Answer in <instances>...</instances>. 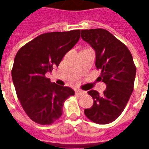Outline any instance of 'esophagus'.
Listing matches in <instances>:
<instances>
[{
    "label": "esophagus",
    "mask_w": 149,
    "mask_h": 149,
    "mask_svg": "<svg viewBox=\"0 0 149 149\" xmlns=\"http://www.w3.org/2000/svg\"><path fill=\"white\" fill-rule=\"evenodd\" d=\"M75 93L77 96H81V95H84V92H83L82 90H80V89H77V90L75 91Z\"/></svg>",
    "instance_id": "obj_1"
}]
</instances>
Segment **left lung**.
Wrapping results in <instances>:
<instances>
[{
	"mask_svg": "<svg viewBox=\"0 0 149 149\" xmlns=\"http://www.w3.org/2000/svg\"><path fill=\"white\" fill-rule=\"evenodd\" d=\"M81 38L96 52V67L101 70L100 81L106 84L102 95L96 90L88 93L93 105L84 109L90 120L107 125L119 117L127 105L134 87L136 68L127 46L103 29L81 30Z\"/></svg>",
	"mask_w": 149,
	"mask_h": 149,
	"instance_id": "obj_1",
	"label": "left lung"
}]
</instances>
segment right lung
<instances>
[{"instance_id": "obj_1", "label": "right lung", "mask_w": 149, "mask_h": 149, "mask_svg": "<svg viewBox=\"0 0 149 149\" xmlns=\"http://www.w3.org/2000/svg\"><path fill=\"white\" fill-rule=\"evenodd\" d=\"M80 34V29L41 34L21 47L15 56L13 81L21 106L33 121L54 123L61 116L64 102L74 95L71 88L52 83L45 73L58 66Z\"/></svg>"}]
</instances>
